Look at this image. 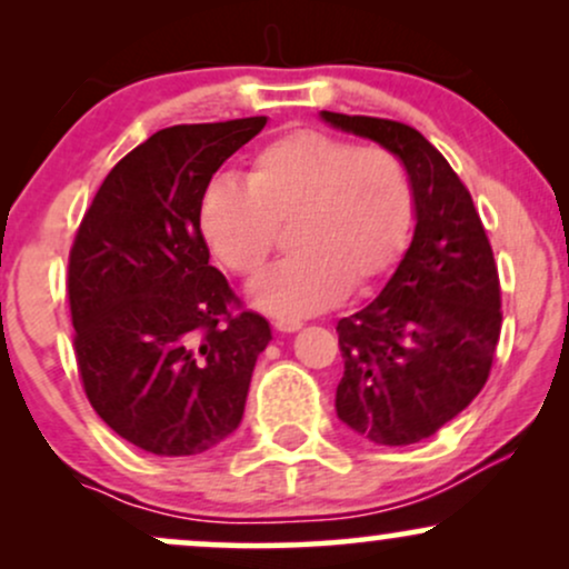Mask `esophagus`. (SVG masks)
<instances>
[{
    "mask_svg": "<svg viewBox=\"0 0 569 569\" xmlns=\"http://www.w3.org/2000/svg\"><path fill=\"white\" fill-rule=\"evenodd\" d=\"M272 326H276V331H283V335H291V331L302 329V323L293 321V318H278V321Z\"/></svg>",
    "mask_w": 569,
    "mask_h": 569,
    "instance_id": "obj_1",
    "label": "esophagus"
}]
</instances>
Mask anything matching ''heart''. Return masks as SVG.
<instances>
[{"mask_svg": "<svg viewBox=\"0 0 569 569\" xmlns=\"http://www.w3.org/2000/svg\"><path fill=\"white\" fill-rule=\"evenodd\" d=\"M411 217L415 192L396 152L316 128L267 141L246 187L217 179L198 206L202 240L238 278L259 276L289 227L291 257L253 286V302L283 318L371 289L401 259Z\"/></svg>", "mask_w": 569, "mask_h": 569, "instance_id": "1", "label": "heart"}]
</instances>
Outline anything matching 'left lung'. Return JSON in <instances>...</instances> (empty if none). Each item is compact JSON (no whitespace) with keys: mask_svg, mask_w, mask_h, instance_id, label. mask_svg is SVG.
I'll return each mask as SVG.
<instances>
[{"mask_svg":"<svg viewBox=\"0 0 569 569\" xmlns=\"http://www.w3.org/2000/svg\"><path fill=\"white\" fill-rule=\"evenodd\" d=\"M401 158L417 227L401 264L356 316L337 323L345 375L337 415L382 447L433 436L485 388L500 339V278L471 192L420 130L323 112Z\"/></svg>","mask_w":569,"mask_h":569,"instance_id":"8db88e82","label":"left lung"}]
</instances>
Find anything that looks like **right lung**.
Listing matches in <instances>:
<instances>
[{
  "label": "right lung",
  "mask_w": 569,
  "mask_h": 569,
  "mask_svg": "<svg viewBox=\"0 0 569 569\" xmlns=\"http://www.w3.org/2000/svg\"><path fill=\"white\" fill-rule=\"evenodd\" d=\"M267 117L162 128L109 171L69 251L80 380L117 436L200 455L243 420L270 323L243 310L202 240L198 206Z\"/></svg>",
  "instance_id": "obj_1"
}]
</instances>
